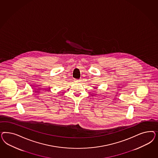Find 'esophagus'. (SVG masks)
Here are the masks:
<instances>
[{
    "instance_id": "esophagus-1",
    "label": "esophagus",
    "mask_w": 158,
    "mask_h": 158,
    "mask_svg": "<svg viewBox=\"0 0 158 158\" xmlns=\"http://www.w3.org/2000/svg\"><path fill=\"white\" fill-rule=\"evenodd\" d=\"M74 81H75V83H79V82H81V80L80 79H75Z\"/></svg>"
}]
</instances>
